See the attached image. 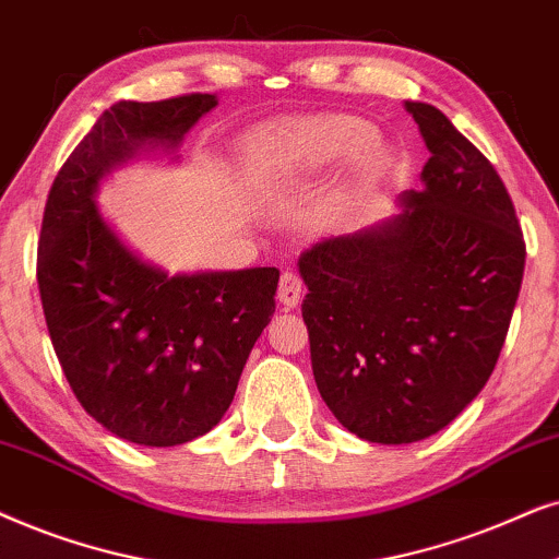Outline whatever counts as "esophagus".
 <instances>
[{"instance_id":"1","label":"esophagus","mask_w":559,"mask_h":559,"mask_svg":"<svg viewBox=\"0 0 559 559\" xmlns=\"http://www.w3.org/2000/svg\"><path fill=\"white\" fill-rule=\"evenodd\" d=\"M301 292H304V284H301L299 275H296L294 271H284V275H281V284H278V301L284 304L286 309L299 307Z\"/></svg>"}]
</instances>
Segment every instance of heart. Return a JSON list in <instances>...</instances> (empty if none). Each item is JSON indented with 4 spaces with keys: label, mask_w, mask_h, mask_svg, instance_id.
<instances>
[{
    "label": "heart",
    "mask_w": 559,
    "mask_h": 559,
    "mask_svg": "<svg viewBox=\"0 0 559 559\" xmlns=\"http://www.w3.org/2000/svg\"><path fill=\"white\" fill-rule=\"evenodd\" d=\"M376 138L373 128L362 119L353 117H326L301 128L281 132L263 147L260 170L265 176H301L311 170L326 168L332 163L355 155ZM385 174V153L378 145H370L357 158L355 186L370 189ZM349 193L340 197V204H347Z\"/></svg>",
    "instance_id": "heart-1"
}]
</instances>
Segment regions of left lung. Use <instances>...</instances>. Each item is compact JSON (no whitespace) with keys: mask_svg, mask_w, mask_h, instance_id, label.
I'll list each match as a JSON object with an SVG mask.
<instances>
[{"mask_svg":"<svg viewBox=\"0 0 559 559\" xmlns=\"http://www.w3.org/2000/svg\"><path fill=\"white\" fill-rule=\"evenodd\" d=\"M431 158L399 214L301 252V317L324 404L366 442L448 427L493 373L524 275L501 176L440 109L404 102Z\"/></svg>","mask_w":559,"mask_h":559,"instance_id":"8db88e82","label":"left lung"}]
</instances>
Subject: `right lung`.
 <instances>
[{
  "label": "right lung",
  "instance_id": "1",
  "mask_svg": "<svg viewBox=\"0 0 559 559\" xmlns=\"http://www.w3.org/2000/svg\"><path fill=\"white\" fill-rule=\"evenodd\" d=\"M214 107V94L109 107L58 170L43 214L37 286L66 381L88 416L143 448L217 427L275 311V267L168 275L96 206L111 170L176 153Z\"/></svg>",
  "mask_w": 559,
  "mask_h": 559
}]
</instances>
